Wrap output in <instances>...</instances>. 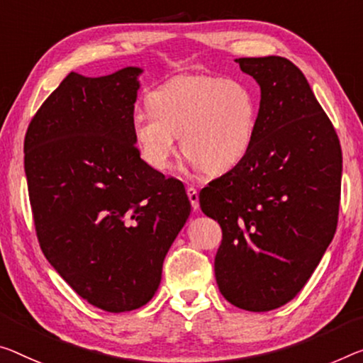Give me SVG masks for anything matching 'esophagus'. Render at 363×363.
<instances>
[{
	"label": "esophagus",
	"mask_w": 363,
	"mask_h": 363,
	"mask_svg": "<svg viewBox=\"0 0 363 363\" xmlns=\"http://www.w3.org/2000/svg\"><path fill=\"white\" fill-rule=\"evenodd\" d=\"M186 194L189 198V203H191V208L193 209H198L199 208V196H198V189L194 186H188L186 188Z\"/></svg>",
	"instance_id": "34e87169"
}]
</instances>
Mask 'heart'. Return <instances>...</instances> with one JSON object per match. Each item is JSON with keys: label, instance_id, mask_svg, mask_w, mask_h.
Masks as SVG:
<instances>
[{"label": "heart", "instance_id": "heart-1", "mask_svg": "<svg viewBox=\"0 0 363 363\" xmlns=\"http://www.w3.org/2000/svg\"><path fill=\"white\" fill-rule=\"evenodd\" d=\"M147 113L133 116V136L144 162L169 170L177 136L191 164L224 174L247 157L258 123V97L240 77L180 74L147 96Z\"/></svg>", "mask_w": 363, "mask_h": 363}]
</instances>
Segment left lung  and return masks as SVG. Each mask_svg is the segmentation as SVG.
<instances>
[{
  "label": "left lung",
  "mask_w": 363,
  "mask_h": 363,
  "mask_svg": "<svg viewBox=\"0 0 363 363\" xmlns=\"http://www.w3.org/2000/svg\"><path fill=\"white\" fill-rule=\"evenodd\" d=\"M261 87L253 146L201 189L219 222L216 281L227 302L269 311L302 291L331 243L341 201L336 130L303 72L282 57L238 58Z\"/></svg>",
  "instance_id": "8db88e82"
}]
</instances>
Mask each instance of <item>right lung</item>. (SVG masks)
<instances>
[{"instance_id":"add662e5","label":"right lung","mask_w":363,"mask_h":363,"mask_svg":"<svg viewBox=\"0 0 363 363\" xmlns=\"http://www.w3.org/2000/svg\"><path fill=\"white\" fill-rule=\"evenodd\" d=\"M139 68L69 72L24 139L33 225L45 258L79 297L110 313L146 305L191 204L139 157L131 121Z\"/></svg>"}]
</instances>
